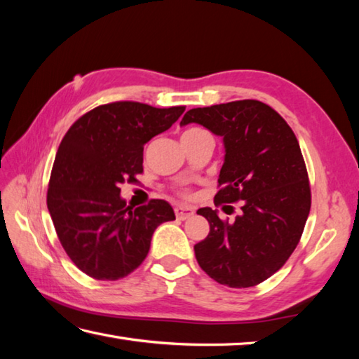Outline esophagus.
Segmentation results:
<instances>
[{"mask_svg": "<svg viewBox=\"0 0 359 359\" xmlns=\"http://www.w3.org/2000/svg\"><path fill=\"white\" fill-rule=\"evenodd\" d=\"M174 212L179 220H187V218H190L194 214V209L188 208V205H175Z\"/></svg>", "mask_w": 359, "mask_h": 359, "instance_id": "obj_1", "label": "esophagus"}]
</instances>
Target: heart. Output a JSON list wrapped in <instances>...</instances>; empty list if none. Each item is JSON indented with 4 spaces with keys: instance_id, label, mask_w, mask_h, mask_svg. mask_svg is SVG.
Returning <instances> with one entry per match:
<instances>
[{
    "instance_id": "obj_1",
    "label": "heart",
    "mask_w": 359,
    "mask_h": 359,
    "mask_svg": "<svg viewBox=\"0 0 359 359\" xmlns=\"http://www.w3.org/2000/svg\"><path fill=\"white\" fill-rule=\"evenodd\" d=\"M193 131H198V130H188V131H185V133H193ZM185 133H184V135H185Z\"/></svg>"
}]
</instances>
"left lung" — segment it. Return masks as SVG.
I'll return each instance as SVG.
<instances>
[{
    "label": "left lung",
    "instance_id": "obj_1",
    "mask_svg": "<svg viewBox=\"0 0 359 359\" xmlns=\"http://www.w3.org/2000/svg\"><path fill=\"white\" fill-rule=\"evenodd\" d=\"M188 123L223 139L217 204L241 201L233 223L210 208L198 210L210 224L208 238L194 245L198 264L226 287H255L287 263L311 212L299 142L287 121L257 100L190 109L180 126Z\"/></svg>",
    "mask_w": 359,
    "mask_h": 359
}]
</instances>
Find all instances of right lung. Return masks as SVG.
I'll return each mask as SVG.
<instances>
[{"mask_svg":"<svg viewBox=\"0 0 359 359\" xmlns=\"http://www.w3.org/2000/svg\"><path fill=\"white\" fill-rule=\"evenodd\" d=\"M184 111L117 101L82 115L65 135L47 208L65 252L87 276L118 280L131 274L147 257L154 231L175 220L163 199L136 209L126 205L120 184L136 182L144 171V145L171 128Z\"/></svg>","mask_w":359,"mask_h":359,"instance_id":"obj_1","label":"right lung"}]
</instances>
